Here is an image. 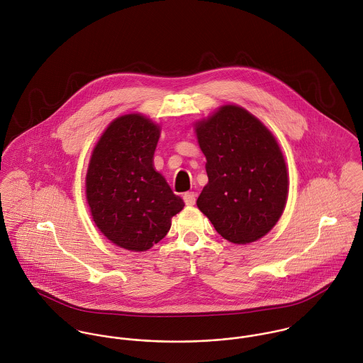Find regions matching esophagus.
Wrapping results in <instances>:
<instances>
[{
	"instance_id": "1",
	"label": "esophagus",
	"mask_w": 363,
	"mask_h": 363,
	"mask_svg": "<svg viewBox=\"0 0 363 363\" xmlns=\"http://www.w3.org/2000/svg\"><path fill=\"white\" fill-rule=\"evenodd\" d=\"M183 200H184L186 206L191 207V206L196 204V194H194L193 191H189V193H186V194L183 196Z\"/></svg>"
}]
</instances>
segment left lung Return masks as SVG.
<instances>
[{
    "instance_id": "obj_1",
    "label": "left lung",
    "mask_w": 363,
    "mask_h": 363,
    "mask_svg": "<svg viewBox=\"0 0 363 363\" xmlns=\"http://www.w3.org/2000/svg\"><path fill=\"white\" fill-rule=\"evenodd\" d=\"M194 125L208 174L197 207L223 239L259 240L275 226L288 199L286 163L275 137L236 104Z\"/></svg>"
}]
</instances>
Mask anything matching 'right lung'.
<instances>
[{
    "instance_id": "right-lung-1",
    "label": "right lung",
    "mask_w": 363,
    "mask_h": 363,
    "mask_svg": "<svg viewBox=\"0 0 363 363\" xmlns=\"http://www.w3.org/2000/svg\"><path fill=\"white\" fill-rule=\"evenodd\" d=\"M160 127L143 114L113 120L98 141L86 173L92 218L116 246L145 252L170 229L184 203L154 167Z\"/></svg>"
}]
</instances>
